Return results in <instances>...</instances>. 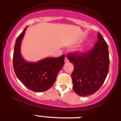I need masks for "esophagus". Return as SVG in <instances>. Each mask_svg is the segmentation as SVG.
<instances>
[{
    "mask_svg": "<svg viewBox=\"0 0 121 121\" xmlns=\"http://www.w3.org/2000/svg\"><path fill=\"white\" fill-rule=\"evenodd\" d=\"M69 62V60H68V57H65V62L67 63V62Z\"/></svg>",
    "mask_w": 121,
    "mask_h": 121,
    "instance_id": "34e87169",
    "label": "esophagus"
}]
</instances>
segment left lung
<instances>
[{"label":"left lung","instance_id":"obj_1","mask_svg":"<svg viewBox=\"0 0 121 121\" xmlns=\"http://www.w3.org/2000/svg\"><path fill=\"white\" fill-rule=\"evenodd\" d=\"M92 50L78 54H68V60L74 65L71 74L73 88L81 96L94 94L101 87L109 70L108 45L100 33Z\"/></svg>","mask_w":121,"mask_h":121}]
</instances>
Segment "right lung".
<instances>
[{"mask_svg":"<svg viewBox=\"0 0 121 121\" xmlns=\"http://www.w3.org/2000/svg\"><path fill=\"white\" fill-rule=\"evenodd\" d=\"M26 28L17 37L13 53V68L16 75L26 88L35 92L47 91L53 86L64 65L65 56L47 57L36 62H29L22 57L21 46Z\"/></svg>","mask_w":121,"mask_h":121,"instance_id":"obj_1","label":"right lung"}]
</instances>
